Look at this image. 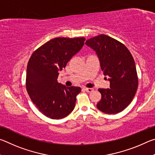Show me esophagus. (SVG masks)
Returning <instances> with one entry per match:
<instances>
[{
	"label": "esophagus",
	"instance_id": "34e87169",
	"mask_svg": "<svg viewBox=\"0 0 155 155\" xmlns=\"http://www.w3.org/2000/svg\"><path fill=\"white\" fill-rule=\"evenodd\" d=\"M84 90L87 91V92H91V91H94L93 88H87V87H84Z\"/></svg>",
	"mask_w": 155,
	"mask_h": 155
}]
</instances>
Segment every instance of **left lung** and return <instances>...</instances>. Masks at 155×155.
<instances>
[{
	"mask_svg": "<svg viewBox=\"0 0 155 155\" xmlns=\"http://www.w3.org/2000/svg\"><path fill=\"white\" fill-rule=\"evenodd\" d=\"M85 44L96 51L104 75L109 77L110 89H98L101 100L97 108L107 114L121 112L133 101L138 87L132 54L122 43L104 34L89 39Z\"/></svg>",
	"mask_w": 155,
	"mask_h": 155,
	"instance_id": "1",
	"label": "left lung"
}]
</instances>
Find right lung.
<instances>
[{
  "label": "right lung",
  "instance_id": "add662e5",
  "mask_svg": "<svg viewBox=\"0 0 155 155\" xmlns=\"http://www.w3.org/2000/svg\"><path fill=\"white\" fill-rule=\"evenodd\" d=\"M85 38H56L47 41L28 60L26 87L39 111L51 119H61L75 107L79 87H65L57 82L59 71L82 48Z\"/></svg>",
  "mask_w": 155,
  "mask_h": 155
}]
</instances>
